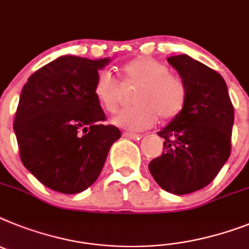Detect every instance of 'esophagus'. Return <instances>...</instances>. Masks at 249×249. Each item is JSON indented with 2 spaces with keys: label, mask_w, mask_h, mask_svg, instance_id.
<instances>
[{
  "label": "esophagus",
  "mask_w": 249,
  "mask_h": 249,
  "mask_svg": "<svg viewBox=\"0 0 249 249\" xmlns=\"http://www.w3.org/2000/svg\"><path fill=\"white\" fill-rule=\"evenodd\" d=\"M123 137H127V139H131V140H140L142 137V136L141 135H137V133L124 132V133H123Z\"/></svg>",
  "instance_id": "34e87169"
}]
</instances>
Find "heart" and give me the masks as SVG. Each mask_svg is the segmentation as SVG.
Listing matches in <instances>:
<instances>
[{
  "instance_id": "b5f03b06",
  "label": "heart",
  "mask_w": 249,
  "mask_h": 249,
  "mask_svg": "<svg viewBox=\"0 0 249 249\" xmlns=\"http://www.w3.org/2000/svg\"><path fill=\"white\" fill-rule=\"evenodd\" d=\"M122 80L127 87H137L132 95L135 107L121 110L112 122L129 131H143L156 123L157 116L171 121L185 107L188 90L180 76L169 73L165 64L150 56H139L122 67ZM93 93L101 107L109 113L120 108L122 88L109 71H102L94 82Z\"/></svg>"
}]
</instances>
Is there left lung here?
Listing matches in <instances>:
<instances>
[{"mask_svg": "<svg viewBox=\"0 0 249 249\" xmlns=\"http://www.w3.org/2000/svg\"><path fill=\"white\" fill-rule=\"evenodd\" d=\"M188 90L185 107L159 136L163 152L148 163L163 190L184 195L205 188L231 156L234 108L218 71L188 55L167 58Z\"/></svg>", "mask_w": 249, "mask_h": 249, "instance_id": "1", "label": "left lung"}]
</instances>
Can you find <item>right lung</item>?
<instances>
[{"instance_id":"1","label":"right lung","mask_w":249,"mask_h":249,"mask_svg":"<svg viewBox=\"0 0 249 249\" xmlns=\"http://www.w3.org/2000/svg\"><path fill=\"white\" fill-rule=\"evenodd\" d=\"M109 59L67 55L36 70L23 86L14 129L23 166L63 194L86 190L98 179L110 146L121 137L93 93Z\"/></svg>"}]
</instances>
